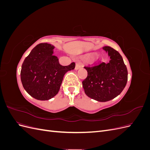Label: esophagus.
<instances>
[{
  "label": "esophagus",
  "mask_w": 150,
  "mask_h": 150,
  "mask_svg": "<svg viewBox=\"0 0 150 150\" xmlns=\"http://www.w3.org/2000/svg\"><path fill=\"white\" fill-rule=\"evenodd\" d=\"M81 67H82V66H81V64H79V63H76V66H75V69L76 70H78L79 69H80Z\"/></svg>",
  "instance_id": "obj_1"
}]
</instances>
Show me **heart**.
I'll list each match as a JSON object with an SVG mask.
<instances>
[{
  "label": "heart",
  "instance_id": "b5f03b06",
  "mask_svg": "<svg viewBox=\"0 0 150 150\" xmlns=\"http://www.w3.org/2000/svg\"><path fill=\"white\" fill-rule=\"evenodd\" d=\"M95 61H96V59H95L94 57H90L89 59V62H93Z\"/></svg>",
  "mask_w": 150,
  "mask_h": 150
}]
</instances>
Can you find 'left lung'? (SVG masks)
Wrapping results in <instances>:
<instances>
[{
	"instance_id": "obj_1",
	"label": "left lung",
	"mask_w": 150,
	"mask_h": 150,
	"mask_svg": "<svg viewBox=\"0 0 150 150\" xmlns=\"http://www.w3.org/2000/svg\"><path fill=\"white\" fill-rule=\"evenodd\" d=\"M103 49L110 57V61L84 66L88 76L82 83L89 98L106 102L118 96L124 89L128 81V71L118 52L109 46Z\"/></svg>"
}]
</instances>
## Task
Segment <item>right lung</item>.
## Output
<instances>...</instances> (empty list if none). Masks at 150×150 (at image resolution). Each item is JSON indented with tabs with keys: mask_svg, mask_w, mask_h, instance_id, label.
Wrapping results in <instances>:
<instances>
[{
	"mask_svg": "<svg viewBox=\"0 0 150 150\" xmlns=\"http://www.w3.org/2000/svg\"><path fill=\"white\" fill-rule=\"evenodd\" d=\"M53 45H37L23 62L21 71L22 86L30 96L40 101L54 98L60 89L67 72L73 70L75 63L67 66L59 64L54 56Z\"/></svg>",
	"mask_w": 150,
	"mask_h": 150,
	"instance_id": "1",
	"label": "right lung"
}]
</instances>
